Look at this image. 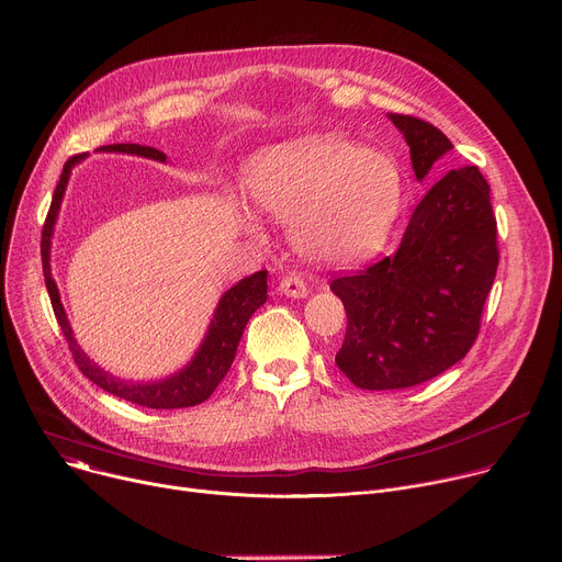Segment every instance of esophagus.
Segmentation results:
<instances>
[{
  "mask_svg": "<svg viewBox=\"0 0 562 562\" xmlns=\"http://www.w3.org/2000/svg\"><path fill=\"white\" fill-rule=\"evenodd\" d=\"M278 289H280V293H284L286 297H304V295L308 293L304 278L297 276V273L284 276V278L280 280V286H278Z\"/></svg>",
  "mask_w": 562,
  "mask_h": 562,
  "instance_id": "esophagus-1",
  "label": "esophagus"
}]
</instances>
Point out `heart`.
I'll return each mask as SVG.
<instances>
[{
    "label": "heart",
    "mask_w": 562,
    "mask_h": 562,
    "mask_svg": "<svg viewBox=\"0 0 562 562\" xmlns=\"http://www.w3.org/2000/svg\"><path fill=\"white\" fill-rule=\"evenodd\" d=\"M249 193L262 213L291 222L302 256L353 265L384 247L405 204V176L382 150L317 135L265 155Z\"/></svg>",
    "instance_id": "1"
}]
</instances>
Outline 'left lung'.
Returning a JSON list of instances; mask_svg holds the SVG:
<instances>
[{
    "mask_svg": "<svg viewBox=\"0 0 562 562\" xmlns=\"http://www.w3.org/2000/svg\"><path fill=\"white\" fill-rule=\"evenodd\" d=\"M405 135L418 180L453 144L434 124L389 113ZM490 184L477 167L451 169L416 206L395 256L340 276L347 311L336 364L360 389H405L462 360L498 269Z\"/></svg>",
    "mask_w": 562,
    "mask_h": 562,
    "instance_id": "1",
    "label": "left lung"
}]
</instances>
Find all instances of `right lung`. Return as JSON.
<instances>
[{"instance_id":"right-lung-1","label":"right lung","mask_w":562,"mask_h":562,"mask_svg":"<svg viewBox=\"0 0 562 562\" xmlns=\"http://www.w3.org/2000/svg\"><path fill=\"white\" fill-rule=\"evenodd\" d=\"M100 150L109 153H128V155H139L155 159V162H167V155L162 150H157L153 146H142V144H109L102 146ZM87 153L72 155L68 162L64 165V171L59 176V182L53 193V202L44 222L42 231V269H44V282L50 295V304L55 311L57 323L61 327V334L68 342V349L75 358V364L79 367L91 382H95L100 389L128 400L133 405L148 407V409H182V407H195L215 391V386L222 382L226 371L233 364L239 338L245 334V327L249 323V317L267 302V271H258L245 280H239L235 286H231L222 297L220 304L213 313V319L209 325V331L193 356V360L180 369L178 373L157 380V382H126L120 380L104 369H100L95 362L87 358V353L79 349V345L72 338V329L66 319L57 284L50 276V237H53V226L59 213V204L70 178V171L75 165L82 162Z\"/></svg>"}]
</instances>
